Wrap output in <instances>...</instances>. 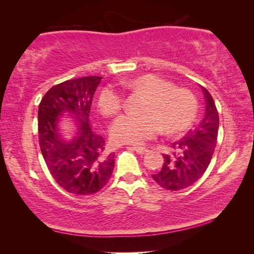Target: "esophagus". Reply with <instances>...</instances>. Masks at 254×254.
<instances>
[{
	"label": "esophagus",
	"mask_w": 254,
	"mask_h": 254,
	"mask_svg": "<svg viewBox=\"0 0 254 254\" xmlns=\"http://www.w3.org/2000/svg\"><path fill=\"white\" fill-rule=\"evenodd\" d=\"M132 149L139 154H144V153H147L149 151L147 148H142V147H132Z\"/></svg>",
	"instance_id": "1"
}]
</instances>
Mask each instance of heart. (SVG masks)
<instances>
[{"label":"heart","instance_id":"1","mask_svg":"<svg viewBox=\"0 0 254 254\" xmlns=\"http://www.w3.org/2000/svg\"><path fill=\"white\" fill-rule=\"evenodd\" d=\"M133 91L148 94L142 106L144 114H124L111 127V139L118 144H143L160 134L162 127L169 133L187 130L195 121L198 102L189 89L175 87L160 76L148 74L124 84ZM124 93L115 85H106L97 97L101 113L113 118L124 107Z\"/></svg>","mask_w":254,"mask_h":254}]
</instances>
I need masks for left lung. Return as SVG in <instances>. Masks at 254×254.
<instances>
[{
    "mask_svg": "<svg viewBox=\"0 0 254 254\" xmlns=\"http://www.w3.org/2000/svg\"><path fill=\"white\" fill-rule=\"evenodd\" d=\"M206 100V113L194 130L183 139L171 143V151L163 154L161 169L152 175L159 186L171 191L190 187L207 169L217 143L220 118L214 100L203 88Z\"/></svg>",
    "mask_w": 254,
    "mask_h": 254,
    "instance_id": "obj_1",
    "label": "left lung"
}]
</instances>
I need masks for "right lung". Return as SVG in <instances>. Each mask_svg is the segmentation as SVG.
I'll return each mask as SVG.
<instances>
[{"mask_svg": "<svg viewBox=\"0 0 254 254\" xmlns=\"http://www.w3.org/2000/svg\"><path fill=\"white\" fill-rule=\"evenodd\" d=\"M103 77L87 76L63 81L45 94L38 111L39 145L46 165L60 187L70 194H95L109 183L114 152L106 150L104 137L89 123L94 93ZM64 111L80 120L79 134L70 144L57 134V121Z\"/></svg>", "mask_w": 254, "mask_h": 254, "instance_id": "1", "label": "right lung"}]
</instances>
